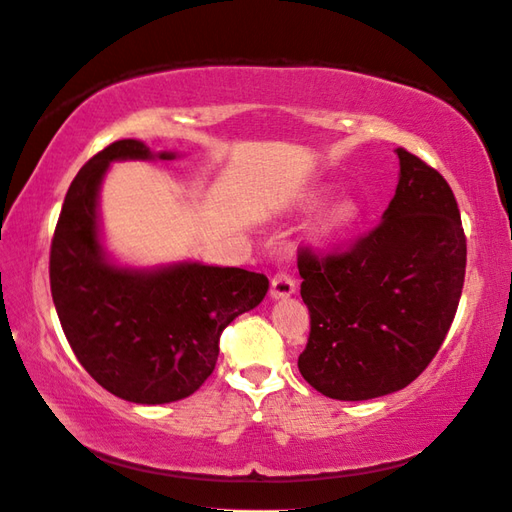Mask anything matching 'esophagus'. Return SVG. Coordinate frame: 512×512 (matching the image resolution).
<instances>
[{
    "label": "esophagus",
    "instance_id": "esophagus-1",
    "mask_svg": "<svg viewBox=\"0 0 512 512\" xmlns=\"http://www.w3.org/2000/svg\"><path fill=\"white\" fill-rule=\"evenodd\" d=\"M294 292H296V281H294L292 274L278 272L272 278V289H269L272 298H289Z\"/></svg>",
    "mask_w": 512,
    "mask_h": 512
}]
</instances>
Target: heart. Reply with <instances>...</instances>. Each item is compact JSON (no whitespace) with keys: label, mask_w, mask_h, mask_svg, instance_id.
<instances>
[{"label":"heart","mask_w":512,"mask_h":512,"mask_svg":"<svg viewBox=\"0 0 512 512\" xmlns=\"http://www.w3.org/2000/svg\"><path fill=\"white\" fill-rule=\"evenodd\" d=\"M345 218H347V211L345 209H339V211H334V216H332V220L336 225H341V223H345Z\"/></svg>","instance_id":"obj_1"}]
</instances>
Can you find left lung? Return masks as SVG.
<instances>
[{
	"instance_id": "1",
	"label": "left lung",
	"mask_w": 512,
	"mask_h": 512,
	"mask_svg": "<svg viewBox=\"0 0 512 512\" xmlns=\"http://www.w3.org/2000/svg\"><path fill=\"white\" fill-rule=\"evenodd\" d=\"M399 185L383 220L339 254L298 252L310 339L303 379L325 397L368 401L428 368L455 318L466 236L437 169L397 149Z\"/></svg>"
}]
</instances>
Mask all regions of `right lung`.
Wrapping results in <instances>:
<instances>
[{
	"instance_id": "right-lung-1",
	"label": "right lung",
	"mask_w": 512,
	"mask_h": 512,
	"mask_svg": "<svg viewBox=\"0 0 512 512\" xmlns=\"http://www.w3.org/2000/svg\"><path fill=\"white\" fill-rule=\"evenodd\" d=\"M173 160L140 140H118L77 171L51 243V294L82 368L115 397L142 406L194 394L218 361L225 327L267 294L265 274L176 263L115 265L100 236L98 196L115 160Z\"/></svg>"
}]
</instances>
